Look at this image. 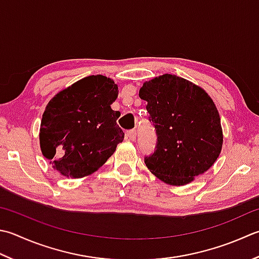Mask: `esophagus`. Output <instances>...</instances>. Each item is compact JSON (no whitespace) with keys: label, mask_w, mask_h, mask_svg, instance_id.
<instances>
[{"label":"esophagus","mask_w":259,"mask_h":259,"mask_svg":"<svg viewBox=\"0 0 259 259\" xmlns=\"http://www.w3.org/2000/svg\"><path fill=\"white\" fill-rule=\"evenodd\" d=\"M125 137H126V139H128V140L134 141V140L136 139V137H137L136 130H128V131H126V133H125Z\"/></svg>","instance_id":"obj_1"}]
</instances>
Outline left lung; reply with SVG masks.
I'll use <instances>...</instances> for the list:
<instances>
[{"mask_svg": "<svg viewBox=\"0 0 259 259\" xmlns=\"http://www.w3.org/2000/svg\"><path fill=\"white\" fill-rule=\"evenodd\" d=\"M147 102L157 144L145 157L148 169L169 185H185L214 164L224 143L220 115L203 89L180 76L164 74L139 91Z\"/></svg>", "mask_w": 259, "mask_h": 259, "instance_id": "8db88e82", "label": "left lung"}]
</instances>
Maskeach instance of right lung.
Masks as SVG:
<instances>
[{"label":"right lung","mask_w":259,"mask_h":259,"mask_svg":"<svg viewBox=\"0 0 259 259\" xmlns=\"http://www.w3.org/2000/svg\"><path fill=\"white\" fill-rule=\"evenodd\" d=\"M118 85L103 75L84 77L49 101L40 124L42 155L60 174L79 179L94 173L123 140L111 109Z\"/></svg>","instance_id":"right-lung-1"}]
</instances>
